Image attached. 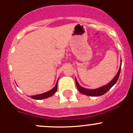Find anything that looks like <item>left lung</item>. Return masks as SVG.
<instances>
[{
  "label": "left lung",
  "instance_id": "1",
  "mask_svg": "<svg viewBox=\"0 0 133 133\" xmlns=\"http://www.w3.org/2000/svg\"><path fill=\"white\" fill-rule=\"evenodd\" d=\"M122 62V60H121ZM121 65H122V62L121 65H120V68L119 69L118 71V73L116 74L115 77L108 84H106L105 85H104V86H102L100 88H97V89H85V88H83V87L80 86L79 85V84L78 83L77 80L75 78V81H76V87H77V89L78 90L79 92H80L81 93L84 94V95H88V96H101V95H104L105 93H106L107 92L115 85V84L117 82L119 76H120V70H121Z\"/></svg>",
  "mask_w": 133,
  "mask_h": 133
}]
</instances>
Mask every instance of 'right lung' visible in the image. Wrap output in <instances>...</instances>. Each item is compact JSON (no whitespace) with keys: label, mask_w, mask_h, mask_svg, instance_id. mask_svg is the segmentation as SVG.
I'll return each mask as SVG.
<instances>
[{"label":"right lung","mask_w":133,"mask_h":133,"mask_svg":"<svg viewBox=\"0 0 133 133\" xmlns=\"http://www.w3.org/2000/svg\"><path fill=\"white\" fill-rule=\"evenodd\" d=\"M57 84H58V80L57 82V84H56L55 86L52 89H51L49 91L44 92V93L40 94V95H33V96H31L30 97L33 99H35V100H42V99L47 98H49L50 96H53L56 91L57 90Z\"/></svg>","instance_id":"add662e5"}]
</instances>
